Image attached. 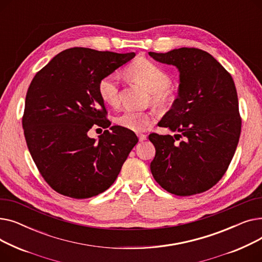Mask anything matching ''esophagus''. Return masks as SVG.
<instances>
[{
  "instance_id": "34e87169",
  "label": "esophagus",
  "mask_w": 262,
  "mask_h": 262,
  "mask_svg": "<svg viewBox=\"0 0 262 262\" xmlns=\"http://www.w3.org/2000/svg\"><path fill=\"white\" fill-rule=\"evenodd\" d=\"M138 137H139V140L140 141H144V140H146V135H144V134H139L138 135Z\"/></svg>"
}]
</instances>
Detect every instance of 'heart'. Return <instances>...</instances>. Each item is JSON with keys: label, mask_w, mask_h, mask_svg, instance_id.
Listing matches in <instances>:
<instances>
[{"label": "heart", "mask_w": 262, "mask_h": 262, "mask_svg": "<svg viewBox=\"0 0 262 262\" xmlns=\"http://www.w3.org/2000/svg\"><path fill=\"white\" fill-rule=\"evenodd\" d=\"M130 77L139 82L150 93V101L158 107H167L173 102L169 88L171 76L158 64L147 59H138L128 68ZM119 75L109 73L99 81V94L108 105H116L119 102ZM153 114L136 110H124L116 118L117 125L133 132H141L153 122Z\"/></svg>", "instance_id": "obj_1"}]
</instances>
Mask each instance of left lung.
Returning <instances> with one entry per match:
<instances>
[{"label": "left lung", "instance_id": "obj_1", "mask_svg": "<svg viewBox=\"0 0 262 262\" xmlns=\"http://www.w3.org/2000/svg\"><path fill=\"white\" fill-rule=\"evenodd\" d=\"M148 55L175 66L181 81L177 99L158 123L177 134L148 136L156 148L150 172L172 194L202 193L223 177L239 142L241 117L235 82L221 63L200 49Z\"/></svg>", "mask_w": 262, "mask_h": 262}]
</instances>
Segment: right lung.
<instances>
[{
	"label": "right lung",
	"mask_w": 262,
	"mask_h": 262,
	"mask_svg": "<svg viewBox=\"0 0 262 262\" xmlns=\"http://www.w3.org/2000/svg\"><path fill=\"white\" fill-rule=\"evenodd\" d=\"M88 48L57 54L33 78L26 93L22 126L27 147L45 181L72 199L98 195L112 186L138 137L115 125L99 140L94 125L107 128L99 81L135 57Z\"/></svg>",
	"instance_id": "obj_1"
}]
</instances>
